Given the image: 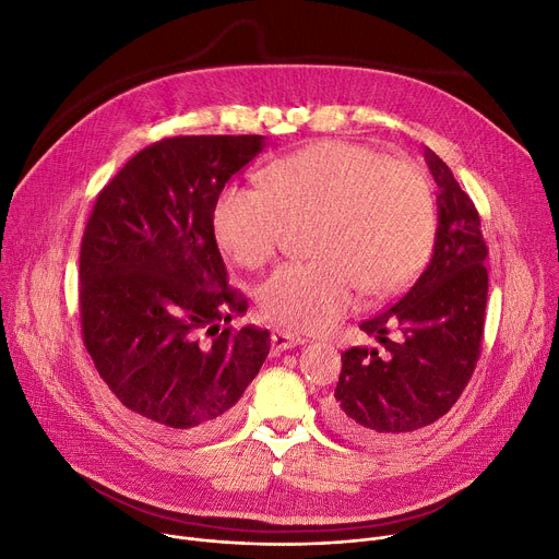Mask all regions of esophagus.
I'll return each instance as SVG.
<instances>
[{
    "label": "esophagus",
    "mask_w": 559,
    "mask_h": 559,
    "mask_svg": "<svg viewBox=\"0 0 559 559\" xmlns=\"http://www.w3.org/2000/svg\"><path fill=\"white\" fill-rule=\"evenodd\" d=\"M306 340L304 337H299V335H292V333H287V331H274L272 333V346L276 348V350H287V348H295V346H299V344H304Z\"/></svg>",
    "instance_id": "obj_1"
}]
</instances>
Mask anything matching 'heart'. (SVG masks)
Masks as SVG:
<instances>
[{"instance_id":"1","label":"heart","mask_w":559,"mask_h":559,"mask_svg":"<svg viewBox=\"0 0 559 559\" xmlns=\"http://www.w3.org/2000/svg\"><path fill=\"white\" fill-rule=\"evenodd\" d=\"M317 217L321 260L285 262L260 287L274 324L317 333L354 310L360 287L383 297L403 287L428 258L435 203L426 174L373 146L324 140L264 171V188L230 183L215 205L224 253L260 267L276 255L289 224Z\"/></svg>"}]
</instances>
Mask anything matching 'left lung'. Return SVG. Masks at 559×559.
Segmentation results:
<instances>
[{
    "label": "left lung",
    "mask_w": 559,
    "mask_h": 559,
    "mask_svg": "<svg viewBox=\"0 0 559 559\" xmlns=\"http://www.w3.org/2000/svg\"><path fill=\"white\" fill-rule=\"evenodd\" d=\"M424 156L439 188L432 258L394 306L362 321L385 350H344L326 405L331 426L354 442H394L435 424L480 358L489 283L480 215L449 165L428 146Z\"/></svg>",
    "instance_id": "left-lung-1"
}]
</instances>
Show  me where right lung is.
Masks as SVG:
<instances>
[{"instance_id":"right-lung-1","label":"right lung","mask_w":559,"mask_h":559,"mask_svg":"<svg viewBox=\"0 0 559 559\" xmlns=\"http://www.w3.org/2000/svg\"><path fill=\"white\" fill-rule=\"evenodd\" d=\"M262 135H179L135 154L99 192L79 258L81 333L104 383L156 432H222L270 354L228 285L215 205Z\"/></svg>"}]
</instances>
